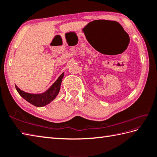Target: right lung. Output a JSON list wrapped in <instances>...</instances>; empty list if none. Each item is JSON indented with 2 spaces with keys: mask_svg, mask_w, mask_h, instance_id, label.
Segmentation results:
<instances>
[{
  "mask_svg": "<svg viewBox=\"0 0 157 157\" xmlns=\"http://www.w3.org/2000/svg\"><path fill=\"white\" fill-rule=\"evenodd\" d=\"M63 76H64V73H63L59 77L58 79L53 83L52 85L47 90L41 93V94H31V93L25 92L20 90L16 85L15 88L19 95L23 98H24L25 101L31 103L32 105L37 106V107H42V106L49 104L57 96L60 91V88H61V84Z\"/></svg>",
  "mask_w": 157,
  "mask_h": 157,
  "instance_id": "obj_1",
  "label": "right lung"
}]
</instances>
